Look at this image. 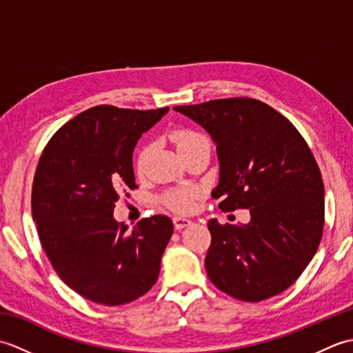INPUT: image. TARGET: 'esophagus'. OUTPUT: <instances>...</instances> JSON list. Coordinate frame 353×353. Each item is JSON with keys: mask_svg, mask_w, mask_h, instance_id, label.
<instances>
[{"mask_svg": "<svg viewBox=\"0 0 353 353\" xmlns=\"http://www.w3.org/2000/svg\"><path fill=\"white\" fill-rule=\"evenodd\" d=\"M172 224H174V229L176 230H182L186 226H190L191 220L183 219V216H174V219H172Z\"/></svg>", "mask_w": 353, "mask_h": 353, "instance_id": "esophagus-1", "label": "esophagus"}]
</instances>
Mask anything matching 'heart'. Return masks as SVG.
Segmentation results:
<instances>
[{
    "instance_id": "b5f03b06",
    "label": "heart",
    "mask_w": 353,
    "mask_h": 353,
    "mask_svg": "<svg viewBox=\"0 0 353 353\" xmlns=\"http://www.w3.org/2000/svg\"><path fill=\"white\" fill-rule=\"evenodd\" d=\"M171 139H172V142H174L179 154L188 152V150L197 147L200 144H205V142H209L205 134H201V133H199L196 130H191V129L174 130L171 133ZM147 154H148V148L141 150V153L138 154V159H137L138 170L144 167ZM196 196H197V190H191V188H188V190H176V191L170 192L168 196L165 197V201H167V205L174 209V211L186 212L192 208L194 199H196Z\"/></svg>"
}]
</instances>
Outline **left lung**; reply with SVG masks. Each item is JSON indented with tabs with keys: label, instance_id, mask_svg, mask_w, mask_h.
Segmentation results:
<instances>
[{
	"label": "left lung",
	"instance_id": "obj_1",
	"mask_svg": "<svg viewBox=\"0 0 353 353\" xmlns=\"http://www.w3.org/2000/svg\"><path fill=\"white\" fill-rule=\"evenodd\" d=\"M176 112L203 127L220 163L214 199L220 209H249L247 224L208 221L205 258L216 288L244 302L285 291L310 264L325 224L320 170L301 133L268 104L212 100Z\"/></svg>",
	"mask_w": 353,
	"mask_h": 353
}]
</instances>
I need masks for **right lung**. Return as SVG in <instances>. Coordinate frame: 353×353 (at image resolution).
<instances>
[{
  "instance_id": "obj_1",
  "label": "right lung",
  "mask_w": 353,
  "mask_h": 353,
  "mask_svg": "<svg viewBox=\"0 0 353 353\" xmlns=\"http://www.w3.org/2000/svg\"><path fill=\"white\" fill-rule=\"evenodd\" d=\"M168 110L91 108L62 125L41 156L33 221L59 277L88 301L129 303L159 276L172 221L153 215L129 230L114 209L137 188L132 157L138 139Z\"/></svg>"
}]
</instances>
